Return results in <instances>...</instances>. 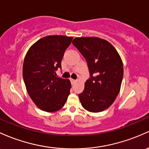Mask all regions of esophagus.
<instances>
[{
  "label": "esophagus",
  "mask_w": 149,
  "mask_h": 149,
  "mask_svg": "<svg viewBox=\"0 0 149 149\" xmlns=\"http://www.w3.org/2000/svg\"><path fill=\"white\" fill-rule=\"evenodd\" d=\"M70 81H71V84H72V85H73V84H74L76 82V80L72 79V78H71V79H70Z\"/></svg>",
  "instance_id": "1"
}]
</instances>
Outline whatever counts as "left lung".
I'll use <instances>...</instances> for the list:
<instances>
[{"label":"left lung","mask_w":149,"mask_h":149,"mask_svg":"<svg viewBox=\"0 0 149 149\" xmlns=\"http://www.w3.org/2000/svg\"><path fill=\"white\" fill-rule=\"evenodd\" d=\"M72 43L87 61L90 73L78 95L81 104L89 112H102L120 93L124 74L122 59L113 46L102 39L76 37Z\"/></svg>","instance_id":"obj_1"}]
</instances>
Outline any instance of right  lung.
<instances>
[{
	"label": "right lung",
	"mask_w": 149,
	"mask_h": 149,
	"mask_svg": "<svg viewBox=\"0 0 149 149\" xmlns=\"http://www.w3.org/2000/svg\"><path fill=\"white\" fill-rule=\"evenodd\" d=\"M72 40L66 36H47L35 42L24 58L26 89L36 105L45 112L62 108L70 94V81L56 77V71L61 68V60Z\"/></svg>",
	"instance_id": "obj_1"
}]
</instances>
